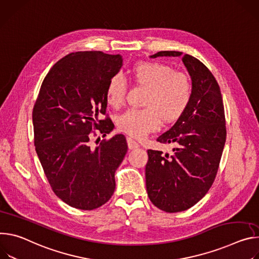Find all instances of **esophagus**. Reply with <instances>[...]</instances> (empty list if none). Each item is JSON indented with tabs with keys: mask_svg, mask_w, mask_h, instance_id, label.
<instances>
[{
	"mask_svg": "<svg viewBox=\"0 0 259 259\" xmlns=\"http://www.w3.org/2000/svg\"><path fill=\"white\" fill-rule=\"evenodd\" d=\"M126 142H127V146H128V149L130 150H134V149H137L139 147V143L136 142L134 139L132 138H126Z\"/></svg>",
	"mask_w": 259,
	"mask_h": 259,
	"instance_id": "1",
	"label": "esophagus"
}]
</instances>
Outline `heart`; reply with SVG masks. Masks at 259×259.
Instances as JSON below:
<instances>
[{
    "label": "heart",
    "mask_w": 259,
    "mask_h": 259,
    "mask_svg": "<svg viewBox=\"0 0 259 259\" xmlns=\"http://www.w3.org/2000/svg\"><path fill=\"white\" fill-rule=\"evenodd\" d=\"M134 80L148 89L144 109H130L117 118L120 132L142 139L159 128L161 121L173 122L186 111L192 96L188 76L160 62H142L132 70ZM127 84L121 75H114L106 89L107 103L113 108L123 105Z\"/></svg>",
    "instance_id": "1"
}]
</instances>
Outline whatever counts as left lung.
Listing matches in <instances>:
<instances>
[{
	"mask_svg": "<svg viewBox=\"0 0 259 259\" xmlns=\"http://www.w3.org/2000/svg\"><path fill=\"white\" fill-rule=\"evenodd\" d=\"M157 56H182L192 83L186 111L157 138L164 144L174 143V154L147 151L148 196L158 209L176 213L194 206L215 180L226 139L224 107L219 85L202 62L179 51H159L150 57Z\"/></svg>",
	"mask_w": 259,
	"mask_h": 259,
	"instance_id": "left-lung-1",
	"label": "left lung"
}]
</instances>
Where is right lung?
Here are the masks:
<instances>
[{
	"label": "right lung",
	"instance_id": "1",
	"mask_svg": "<svg viewBox=\"0 0 259 259\" xmlns=\"http://www.w3.org/2000/svg\"><path fill=\"white\" fill-rule=\"evenodd\" d=\"M121 67L120 54L70 53L44 78L33 109L36 152L47 180L76 209L90 211L108 202L115 171L127 152L123 135L103 140L96 148L91 145L94 130L105 137L114 128L109 118L99 116L106 114L108 82Z\"/></svg>",
	"mask_w": 259,
	"mask_h": 259
}]
</instances>
